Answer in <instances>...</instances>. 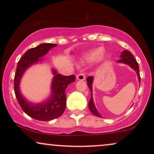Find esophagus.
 <instances>
[{
  "label": "esophagus",
  "mask_w": 154,
  "mask_h": 154,
  "mask_svg": "<svg viewBox=\"0 0 154 154\" xmlns=\"http://www.w3.org/2000/svg\"><path fill=\"white\" fill-rule=\"evenodd\" d=\"M76 79L78 81H84L85 79V75L83 73H80L76 75Z\"/></svg>",
  "instance_id": "34e87169"
}]
</instances>
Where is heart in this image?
<instances>
[{"label":"heart","instance_id":"b5f03b06","mask_svg":"<svg viewBox=\"0 0 154 154\" xmlns=\"http://www.w3.org/2000/svg\"><path fill=\"white\" fill-rule=\"evenodd\" d=\"M104 51V49L103 47H98L94 48L90 51L85 52L83 56V60L85 62H94L97 60H98L100 57L101 55L103 54Z\"/></svg>","mask_w":154,"mask_h":154}]
</instances>
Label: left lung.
I'll use <instances>...</instances> for the list:
<instances>
[{"label": "left lung", "mask_w": 154, "mask_h": 154, "mask_svg": "<svg viewBox=\"0 0 154 154\" xmlns=\"http://www.w3.org/2000/svg\"><path fill=\"white\" fill-rule=\"evenodd\" d=\"M121 59L117 61V63H122V64H127L128 66L131 67L132 69H134V71H136L137 74L139 83H140V69H139V66L137 62L135 59H134L133 54H132L130 51H128V50H124L121 52V56H120ZM87 82H88V88L90 90V92H91V97H90V100L89 101V103H88V107H89L90 111H91L92 113H93L94 116H96L102 118V116L100 115V113L98 112L97 109L95 107V105H94V101H93V97H92V83H93V77L92 76H89L87 79Z\"/></svg>", "instance_id": "8db88e82"}]
</instances>
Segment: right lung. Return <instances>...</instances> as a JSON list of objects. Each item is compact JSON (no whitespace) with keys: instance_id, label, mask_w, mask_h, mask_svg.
Returning <instances> with one entry per match:
<instances>
[{"instance_id":"add662e5","label":"right lung","mask_w":154,"mask_h":154,"mask_svg":"<svg viewBox=\"0 0 154 154\" xmlns=\"http://www.w3.org/2000/svg\"><path fill=\"white\" fill-rule=\"evenodd\" d=\"M57 45V44L43 43L29 49L23 54L17 66L14 81L16 97L22 110L30 117L38 121H49L63 114L66 108L65 91L69 84L75 81V75L65 76L57 73V71L52 69L54 76L51 83L50 95L37 104L29 102L22 94L20 87L21 79L29 67L41 63L43 60L42 57Z\"/></svg>"}]
</instances>
